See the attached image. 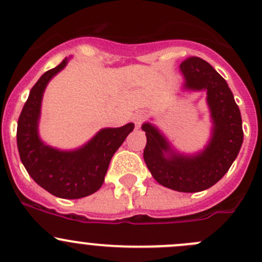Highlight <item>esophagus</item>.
Here are the masks:
<instances>
[{"mask_svg": "<svg viewBox=\"0 0 262 262\" xmlns=\"http://www.w3.org/2000/svg\"><path fill=\"white\" fill-rule=\"evenodd\" d=\"M146 118H147V113L143 112V110H139V112H137L136 114H134L133 120L134 123L137 124V126H139L144 120H146Z\"/></svg>", "mask_w": 262, "mask_h": 262, "instance_id": "34e87169", "label": "esophagus"}]
</instances>
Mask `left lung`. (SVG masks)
<instances>
[{"mask_svg":"<svg viewBox=\"0 0 262 262\" xmlns=\"http://www.w3.org/2000/svg\"><path fill=\"white\" fill-rule=\"evenodd\" d=\"M184 89L207 91L212 116V137L202 152L180 155L155 125L144 123L147 144L143 158L155 180L181 192H198L216 184L238 156L244 142L242 118L226 80L199 57L186 58L180 64Z\"/></svg>","mask_w":262,"mask_h":262,"instance_id":"left-lung-1","label":"left lung"}]
</instances>
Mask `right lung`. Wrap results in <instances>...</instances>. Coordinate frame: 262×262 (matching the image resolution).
Returning a JSON list of instances; mask_svg holds the SVG:
<instances>
[{
  "mask_svg": "<svg viewBox=\"0 0 262 262\" xmlns=\"http://www.w3.org/2000/svg\"><path fill=\"white\" fill-rule=\"evenodd\" d=\"M67 62L66 58L57 67L47 71L33 86L18 118L16 138L21 162L39 186L54 196L80 199L101 187L112 157L133 130L134 124L101 129L91 141L75 150H59L43 143L39 138L38 123L44 90Z\"/></svg>",
  "mask_w": 262,
  "mask_h": 262,
  "instance_id": "right-lung-1",
  "label": "right lung"
}]
</instances>
